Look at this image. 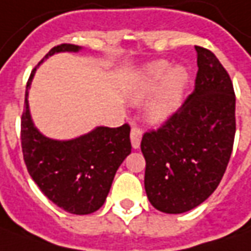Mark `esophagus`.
<instances>
[{
  "label": "esophagus",
  "mask_w": 251,
  "mask_h": 251,
  "mask_svg": "<svg viewBox=\"0 0 251 251\" xmlns=\"http://www.w3.org/2000/svg\"><path fill=\"white\" fill-rule=\"evenodd\" d=\"M142 136L143 132L139 127H132V130H130V142H132V147L133 149H139L140 147Z\"/></svg>",
  "instance_id": "34e87169"
}]
</instances>
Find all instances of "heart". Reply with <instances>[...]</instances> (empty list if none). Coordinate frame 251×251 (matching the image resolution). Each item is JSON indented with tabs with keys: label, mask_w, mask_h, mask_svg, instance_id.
<instances>
[{
	"label": "heart",
	"mask_w": 251,
	"mask_h": 251,
	"mask_svg": "<svg viewBox=\"0 0 251 251\" xmlns=\"http://www.w3.org/2000/svg\"><path fill=\"white\" fill-rule=\"evenodd\" d=\"M187 79L189 74L183 66L169 69L167 61L152 62L139 77L134 86L133 97L142 100L157 90L146 105V114L154 122H161L179 108Z\"/></svg>",
	"instance_id": "obj_1"
}]
</instances>
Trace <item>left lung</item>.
<instances>
[{
	"label": "left lung",
	"mask_w": 251,
	"mask_h": 251,
	"mask_svg": "<svg viewBox=\"0 0 251 251\" xmlns=\"http://www.w3.org/2000/svg\"><path fill=\"white\" fill-rule=\"evenodd\" d=\"M195 48V90L160 129L143 134L140 144L147 197L167 214L190 211L214 193L236 132V100L228 72L210 50Z\"/></svg>",
	"instance_id": "obj_1"
}]
</instances>
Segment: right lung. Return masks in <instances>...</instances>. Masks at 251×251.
Returning a JSON list of instances; mask_svg holds the SVG:
<instances>
[{"label": "right lung", "instance_id": "add662e5", "mask_svg": "<svg viewBox=\"0 0 251 251\" xmlns=\"http://www.w3.org/2000/svg\"><path fill=\"white\" fill-rule=\"evenodd\" d=\"M80 50L79 46L61 44L51 48L41 62L56 52ZM36 69L26 86L21 124L25 164L31 179L52 203L71 214H91L104 204L119 165L130 154V126H97L71 140L46 137L31 121L27 100Z\"/></svg>", "mask_w": 251, "mask_h": 251}]
</instances>
